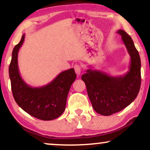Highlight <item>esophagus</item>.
Segmentation results:
<instances>
[{
  "label": "esophagus",
  "mask_w": 150,
  "mask_h": 150,
  "mask_svg": "<svg viewBox=\"0 0 150 150\" xmlns=\"http://www.w3.org/2000/svg\"><path fill=\"white\" fill-rule=\"evenodd\" d=\"M74 70H75L76 74L78 76H79L80 74H81V66H80V65L76 64L74 65Z\"/></svg>",
  "instance_id": "1"
}]
</instances>
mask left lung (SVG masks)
<instances>
[{"instance_id":"1","label":"left lung","mask_w":150,"mask_h":150,"mask_svg":"<svg viewBox=\"0 0 150 150\" xmlns=\"http://www.w3.org/2000/svg\"><path fill=\"white\" fill-rule=\"evenodd\" d=\"M130 57L129 70L126 74L112 76L99 70L88 69L81 79L85 82L93 109L108 116L122 110L134 101L141 87V59L130 35L118 30Z\"/></svg>"}]
</instances>
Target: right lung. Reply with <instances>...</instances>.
Returning a JSON list of instances; mask_svg holds the SVG:
<instances>
[{"label": "right lung", "mask_w": 150, "mask_h": 150, "mask_svg": "<svg viewBox=\"0 0 150 150\" xmlns=\"http://www.w3.org/2000/svg\"><path fill=\"white\" fill-rule=\"evenodd\" d=\"M25 35L14 47L9 67L11 90L14 100L22 109L34 117L44 121L54 120L64 112L67 95L76 78L71 68L61 72L51 83L40 87L27 85L20 74L18 64V52Z\"/></svg>", "instance_id": "1"}]
</instances>
